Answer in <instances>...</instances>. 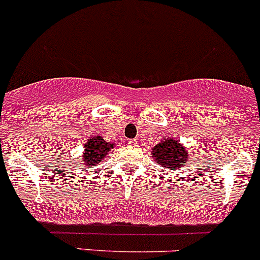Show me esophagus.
<instances>
[{
	"label": "esophagus",
	"instance_id": "1",
	"mask_svg": "<svg viewBox=\"0 0 260 260\" xmlns=\"http://www.w3.org/2000/svg\"><path fill=\"white\" fill-rule=\"evenodd\" d=\"M127 144L132 145V147H137V145L139 144V140H138V139H128Z\"/></svg>",
	"mask_w": 260,
	"mask_h": 260
}]
</instances>
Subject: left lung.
Wrapping results in <instances>:
<instances>
[{"instance_id": "obj_1", "label": "left lung", "mask_w": 260, "mask_h": 260, "mask_svg": "<svg viewBox=\"0 0 260 260\" xmlns=\"http://www.w3.org/2000/svg\"><path fill=\"white\" fill-rule=\"evenodd\" d=\"M187 149L172 138L163 139L152 148V157L155 162L167 170H179L186 165Z\"/></svg>"}]
</instances>
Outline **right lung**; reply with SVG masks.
Returning a JSON list of instances; mask_svg holds the SVG:
<instances>
[{
	"instance_id": "1",
	"label": "right lung",
	"mask_w": 260,
	"mask_h": 260,
	"mask_svg": "<svg viewBox=\"0 0 260 260\" xmlns=\"http://www.w3.org/2000/svg\"><path fill=\"white\" fill-rule=\"evenodd\" d=\"M112 148L113 144L105 142L102 137H93L91 139H88L83 153L84 163L86 166L98 165L101 160L105 159V157L110 153Z\"/></svg>"
}]
</instances>
